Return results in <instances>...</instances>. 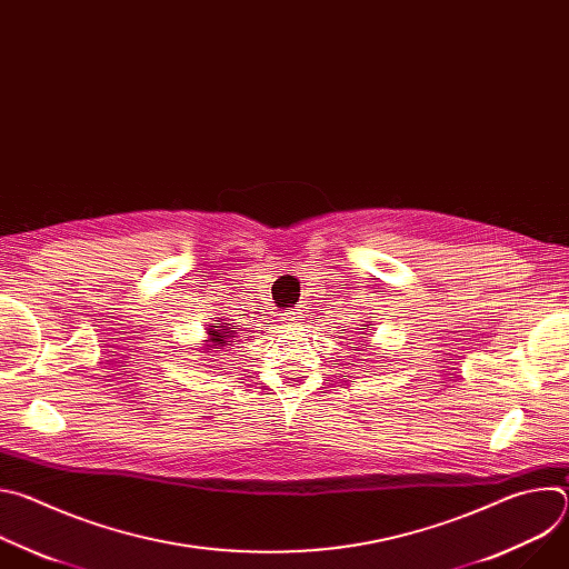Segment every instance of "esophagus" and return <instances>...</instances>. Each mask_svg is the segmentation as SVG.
I'll return each mask as SVG.
<instances>
[{"instance_id": "obj_1", "label": "esophagus", "mask_w": 569, "mask_h": 569, "mask_svg": "<svg viewBox=\"0 0 569 569\" xmlns=\"http://www.w3.org/2000/svg\"><path fill=\"white\" fill-rule=\"evenodd\" d=\"M290 315V319H299V315H301V310L299 308H295L292 312H288Z\"/></svg>"}]
</instances>
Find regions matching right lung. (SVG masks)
I'll list each match as a JSON object with an SVG mask.
<instances>
[{
  "label": "right lung",
  "mask_w": 569,
  "mask_h": 569,
  "mask_svg": "<svg viewBox=\"0 0 569 569\" xmlns=\"http://www.w3.org/2000/svg\"><path fill=\"white\" fill-rule=\"evenodd\" d=\"M207 349L213 351L218 347H224L231 338H236V331H231V323H216V327L207 329Z\"/></svg>",
  "instance_id": "1"
}]
</instances>
